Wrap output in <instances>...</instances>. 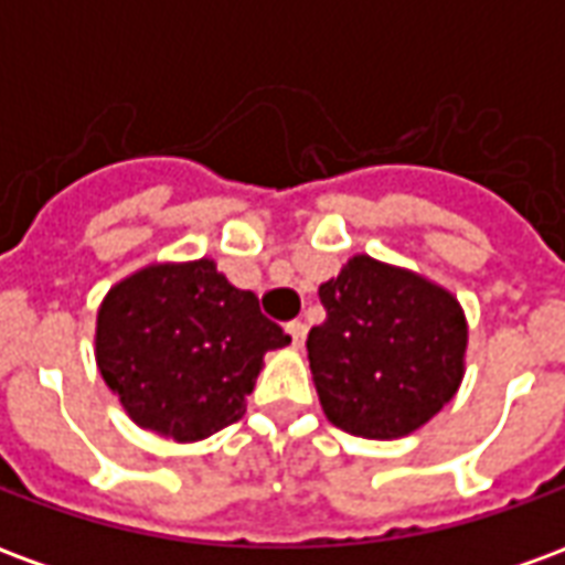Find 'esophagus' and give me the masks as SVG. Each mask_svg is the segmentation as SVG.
Returning <instances> with one entry per match:
<instances>
[{"label": "esophagus", "instance_id": "esophagus-1", "mask_svg": "<svg viewBox=\"0 0 565 565\" xmlns=\"http://www.w3.org/2000/svg\"><path fill=\"white\" fill-rule=\"evenodd\" d=\"M287 332H290V339H294V344H296V348H299V344L306 342L308 327H306V323H302V320H290V323H287Z\"/></svg>", "mask_w": 565, "mask_h": 565}]
</instances>
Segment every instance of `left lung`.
<instances>
[{
  "label": "left lung",
  "instance_id": "1",
  "mask_svg": "<svg viewBox=\"0 0 565 565\" xmlns=\"http://www.w3.org/2000/svg\"><path fill=\"white\" fill-rule=\"evenodd\" d=\"M318 294L327 320L311 327L306 348L330 424L399 438L454 399L469 330L445 287L360 254Z\"/></svg>",
  "mask_w": 565,
  "mask_h": 565
}]
</instances>
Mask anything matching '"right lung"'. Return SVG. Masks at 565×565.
I'll list each match as a JSON object with an SVG mask.
<instances>
[{
  "label": "right lung",
  "instance_id": "obj_1",
  "mask_svg": "<svg viewBox=\"0 0 565 565\" xmlns=\"http://www.w3.org/2000/svg\"><path fill=\"white\" fill-rule=\"evenodd\" d=\"M290 335L214 259L153 263L115 284L96 318V366L127 415L199 441L245 415L266 351Z\"/></svg>",
  "mask_w": 565,
  "mask_h": 565
}]
</instances>
